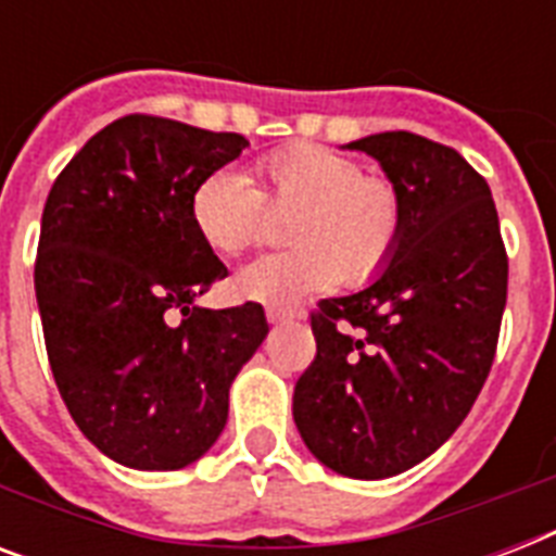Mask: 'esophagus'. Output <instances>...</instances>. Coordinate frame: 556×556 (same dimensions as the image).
Here are the masks:
<instances>
[{"instance_id": "esophagus-1", "label": "esophagus", "mask_w": 556, "mask_h": 556, "mask_svg": "<svg viewBox=\"0 0 556 556\" xmlns=\"http://www.w3.org/2000/svg\"><path fill=\"white\" fill-rule=\"evenodd\" d=\"M265 317H268L270 326H282V323L296 320L294 312H282V308H268V312H265Z\"/></svg>"}]
</instances>
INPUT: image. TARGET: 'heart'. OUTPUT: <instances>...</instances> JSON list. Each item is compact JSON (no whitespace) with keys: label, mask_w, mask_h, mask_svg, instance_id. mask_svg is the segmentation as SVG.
I'll return each instance as SVG.
<instances>
[{"label":"heart","mask_w":556,"mask_h":556,"mask_svg":"<svg viewBox=\"0 0 556 556\" xmlns=\"http://www.w3.org/2000/svg\"><path fill=\"white\" fill-rule=\"evenodd\" d=\"M260 190L236 169H213L192 187L190 222L207 248L239 253L262 230L265 204L291 210L282 253L236 270L233 291L248 303L291 308L343 277L364 286L387 268L404 230V199L389 178L320 143H288L260 161Z\"/></svg>","instance_id":"1"}]
</instances>
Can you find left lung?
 <instances>
[{
  "instance_id": "1",
  "label": "left lung",
  "mask_w": 556,
  "mask_h": 556,
  "mask_svg": "<svg viewBox=\"0 0 556 556\" xmlns=\"http://www.w3.org/2000/svg\"><path fill=\"white\" fill-rule=\"evenodd\" d=\"M401 190L387 268L312 314L317 357L294 387L312 456L349 479H389L432 456L491 371L508 256L491 187L456 150L413 132L346 143Z\"/></svg>"
}]
</instances>
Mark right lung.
<instances>
[{"label":"right lung","mask_w":556,"mask_h":556,"mask_svg":"<svg viewBox=\"0 0 556 556\" xmlns=\"http://www.w3.org/2000/svg\"><path fill=\"white\" fill-rule=\"evenodd\" d=\"M244 147L236 132L129 115L48 192L34 268L48 364L74 424L117 465L199 462L225 430L230 383L268 338L262 305L195 303L227 268L192 227V187Z\"/></svg>","instance_id":"right-lung-1"}]
</instances>
